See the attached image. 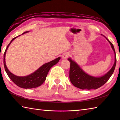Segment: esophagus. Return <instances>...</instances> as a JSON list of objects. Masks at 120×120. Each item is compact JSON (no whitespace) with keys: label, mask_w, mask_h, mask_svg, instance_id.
<instances>
[{"label":"esophagus","mask_w":120,"mask_h":120,"mask_svg":"<svg viewBox=\"0 0 120 120\" xmlns=\"http://www.w3.org/2000/svg\"><path fill=\"white\" fill-rule=\"evenodd\" d=\"M69 56H70V54L68 52H66V53H64V54H62V57L63 59H67L69 57Z\"/></svg>","instance_id":"1"}]
</instances>
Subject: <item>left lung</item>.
Returning <instances> with one entry per match:
<instances>
[{
  "label": "left lung",
  "instance_id": "1",
  "mask_svg": "<svg viewBox=\"0 0 120 120\" xmlns=\"http://www.w3.org/2000/svg\"><path fill=\"white\" fill-rule=\"evenodd\" d=\"M104 37L110 43L114 53V63L112 68L103 75L98 77H93V76L89 75L85 72L77 64V62L72 60L71 58H69L68 60L70 63L69 78L72 84L75 86L81 89L82 90H85V89H86V90L94 89L95 90L105 84L110 79V78L111 77L114 71L115 66H116V54H115L114 48L112 43L105 37Z\"/></svg>",
  "mask_w": 120,
  "mask_h": 120
}]
</instances>
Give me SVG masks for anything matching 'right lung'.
I'll return each instance as SVG.
<instances>
[{"label":"right lung","mask_w":120,"mask_h":120,"mask_svg":"<svg viewBox=\"0 0 120 120\" xmlns=\"http://www.w3.org/2000/svg\"><path fill=\"white\" fill-rule=\"evenodd\" d=\"M29 31H26L23 33L22 34L27 33ZM19 35L16 37L14 38H13L10 42L9 43L8 46L6 48L4 55V64L5 67V70L7 73V75L9 77L11 80L16 84L17 86L23 89H32L37 88L40 86L43 82L45 81L46 79V77L47 76L48 73L49 72V71L51 69L52 67H53L54 65L56 64L59 61L60 59V57H58L55 59L51 61L46 63L44 64H43L42 66H41L39 69L37 70L32 73H31L29 75L27 76H23V77H20V76H17L14 75L9 70L6 64L5 61V56L6 53L7 52V49L9 46L10 45L13 40H14L15 39L17 38L18 37L20 36Z\"/></svg>","instance_id":"add662e5"}]
</instances>
